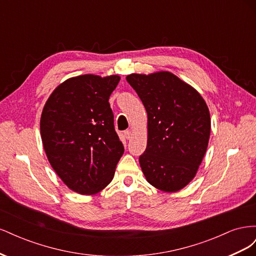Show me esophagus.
Segmentation results:
<instances>
[{"instance_id": "1", "label": "esophagus", "mask_w": 256, "mask_h": 256, "mask_svg": "<svg viewBox=\"0 0 256 256\" xmlns=\"http://www.w3.org/2000/svg\"><path fill=\"white\" fill-rule=\"evenodd\" d=\"M124 136H125V138H127V140H130V138H131V131L130 130H126L125 132H124Z\"/></svg>"}]
</instances>
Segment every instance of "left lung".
Returning a JSON list of instances; mask_svg holds the SVG:
<instances>
[{"instance_id":"1","label":"left lung","mask_w":256,"mask_h":256,"mask_svg":"<svg viewBox=\"0 0 256 256\" xmlns=\"http://www.w3.org/2000/svg\"><path fill=\"white\" fill-rule=\"evenodd\" d=\"M147 112V146L138 161L154 188L176 192L194 178L210 136L203 97L168 72L127 76Z\"/></svg>"}]
</instances>
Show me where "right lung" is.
Here are the masks:
<instances>
[{
	"mask_svg": "<svg viewBox=\"0 0 256 256\" xmlns=\"http://www.w3.org/2000/svg\"><path fill=\"white\" fill-rule=\"evenodd\" d=\"M120 78L83 74L60 84L46 102L40 134L48 160L69 189L95 194L111 182L124 154L109 98Z\"/></svg>",
	"mask_w": 256,
	"mask_h": 256,
	"instance_id": "1",
	"label": "right lung"
}]
</instances>
